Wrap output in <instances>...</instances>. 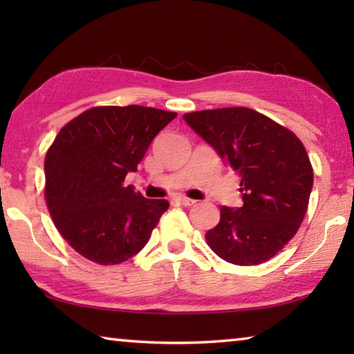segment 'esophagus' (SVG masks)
Instances as JSON below:
<instances>
[{
	"instance_id": "34e87169",
	"label": "esophagus",
	"mask_w": 354,
	"mask_h": 354,
	"mask_svg": "<svg viewBox=\"0 0 354 354\" xmlns=\"http://www.w3.org/2000/svg\"><path fill=\"white\" fill-rule=\"evenodd\" d=\"M179 205H183V206H194L195 205V200H192V198H187V196H184V195H178L176 198H175Z\"/></svg>"
}]
</instances>
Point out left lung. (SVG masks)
Listing matches in <instances>:
<instances>
[{
    "label": "left lung",
    "instance_id": "1",
    "mask_svg": "<svg viewBox=\"0 0 354 354\" xmlns=\"http://www.w3.org/2000/svg\"><path fill=\"white\" fill-rule=\"evenodd\" d=\"M189 127L241 176L242 207L220 209L206 232L215 254L257 266L284 248L306 215L314 171L292 131L248 107L184 113Z\"/></svg>",
    "mask_w": 354,
    "mask_h": 354
}]
</instances>
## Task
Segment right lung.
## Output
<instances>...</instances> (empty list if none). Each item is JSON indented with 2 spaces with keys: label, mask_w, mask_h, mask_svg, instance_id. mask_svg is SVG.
I'll return each instance as SVG.
<instances>
[{
  "label": "right lung",
  "mask_w": 354,
  "mask_h": 354,
  "mask_svg": "<svg viewBox=\"0 0 354 354\" xmlns=\"http://www.w3.org/2000/svg\"><path fill=\"white\" fill-rule=\"evenodd\" d=\"M175 117L137 104L98 106L59 131L45 158V198L76 253L113 266L148 243L169 201L148 200L123 181Z\"/></svg>",
  "instance_id": "1"
}]
</instances>
